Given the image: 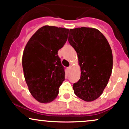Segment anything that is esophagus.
<instances>
[{
  "instance_id": "1",
  "label": "esophagus",
  "mask_w": 129,
  "mask_h": 129,
  "mask_svg": "<svg viewBox=\"0 0 129 129\" xmlns=\"http://www.w3.org/2000/svg\"><path fill=\"white\" fill-rule=\"evenodd\" d=\"M71 69H72V67H71V66H70V67H69L67 68V71H68V72H70Z\"/></svg>"
}]
</instances>
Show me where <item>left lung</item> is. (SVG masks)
I'll list each match as a JSON object with an SVG mask.
<instances>
[{
    "label": "left lung",
    "instance_id": "obj_1",
    "mask_svg": "<svg viewBox=\"0 0 129 129\" xmlns=\"http://www.w3.org/2000/svg\"><path fill=\"white\" fill-rule=\"evenodd\" d=\"M69 42L76 51L81 71L79 80L73 85L74 93L85 101L96 100L112 74L110 46L102 33L93 28L70 29Z\"/></svg>",
    "mask_w": 129,
    "mask_h": 129
}]
</instances>
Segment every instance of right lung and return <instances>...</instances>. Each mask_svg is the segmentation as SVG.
I'll return each instance as SVG.
<instances>
[{
    "label": "right lung",
    "instance_id": "add662e5",
    "mask_svg": "<svg viewBox=\"0 0 129 129\" xmlns=\"http://www.w3.org/2000/svg\"><path fill=\"white\" fill-rule=\"evenodd\" d=\"M69 29L46 25L40 28L27 42L22 67L29 92L38 101H52L65 80V68L57 51L66 44Z\"/></svg>",
    "mask_w": 129,
    "mask_h": 129
}]
</instances>
